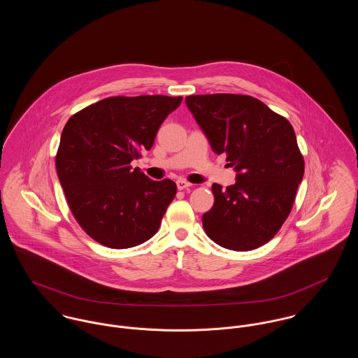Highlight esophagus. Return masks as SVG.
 <instances>
[{
    "instance_id": "esophagus-1",
    "label": "esophagus",
    "mask_w": 358,
    "mask_h": 358,
    "mask_svg": "<svg viewBox=\"0 0 358 358\" xmlns=\"http://www.w3.org/2000/svg\"><path fill=\"white\" fill-rule=\"evenodd\" d=\"M176 186L179 190H185V189H189L192 185L183 179H179V180H176Z\"/></svg>"
}]
</instances>
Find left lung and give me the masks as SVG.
Listing matches in <instances>:
<instances>
[{"label":"left lung","mask_w":358,"mask_h":358,"mask_svg":"<svg viewBox=\"0 0 358 358\" xmlns=\"http://www.w3.org/2000/svg\"><path fill=\"white\" fill-rule=\"evenodd\" d=\"M210 149L227 154L237 172L226 190L212 185L213 206L203 215L206 236L231 251L270 241L288 217L305 172L287 118L247 95H192L186 99Z\"/></svg>","instance_id":"obj_1"}]
</instances>
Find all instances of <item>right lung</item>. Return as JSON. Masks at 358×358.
Masks as SVG:
<instances>
[{"label":"right lung","instance_id":"add662e5","mask_svg":"<svg viewBox=\"0 0 358 358\" xmlns=\"http://www.w3.org/2000/svg\"><path fill=\"white\" fill-rule=\"evenodd\" d=\"M182 96H111L76 113L63 128L56 172L84 231L125 250L150 240L176 194L173 180H152L131 161L153 148Z\"/></svg>","mask_w":358,"mask_h":358}]
</instances>
